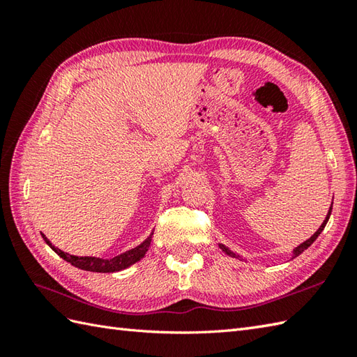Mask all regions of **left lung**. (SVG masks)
Listing matches in <instances>:
<instances>
[{
    "label": "left lung",
    "instance_id": "8db88e82",
    "mask_svg": "<svg viewBox=\"0 0 357 357\" xmlns=\"http://www.w3.org/2000/svg\"><path fill=\"white\" fill-rule=\"evenodd\" d=\"M331 207H333V204H331V206H330V210H328L327 216H325L324 222L321 224V227H319V229H317V231L313 234V236H312V238H308L305 242H302V244H299L298 247H296V248L293 250V252H291V259H293V257H296V256H299L302 252H305V250H307L310 245H312L313 242L317 239V236H319V234L322 233V230L325 229V225H327L328 219H330V215H331ZM219 248H221L222 252H224L225 255H229L230 257H236V259H241V256H239V255H236V253H234V252H231V250H230L229 247H225L224 244H219Z\"/></svg>",
    "mask_w": 357,
    "mask_h": 357
}]
</instances>
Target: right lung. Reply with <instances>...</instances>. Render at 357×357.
Listing matches in <instances>:
<instances>
[{"instance_id":"1","label":"right lung","mask_w":357,"mask_h":357,"mask_svg":"<svg viewBox=\"0 0 357 357\" xmlns=\"http://www.w3.org/2000/svg\"><path fill=\"white\" fill-rule=\"evenodd\" d=\"M41 236L45 241V244H47L53 252H55L58 256H61L64 261L72 264L73 267L86 270V271H95V273H115V271H121L127 267H130V265L141 261L142 257L146 256L147 250L150 247L151 236H153V231H151L150 236L147 239H144L138 247L127 250V252L121 253L115 257H110V259H102V257H95V256H73L63 252V250L56 248L55 245H52V242L45 238V234L41 233Z\"/></svg>"}]
</instances>
